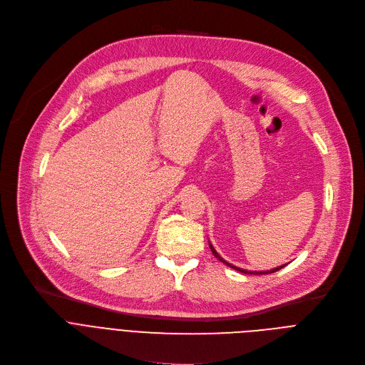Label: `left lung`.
Masks as SVG:
<instances>
[{
  "mask_svg": "<svg viewBox=\"0 0 365 365\" xmlns=\"http://www.w3.org/2000/svg\"><path fill=\"white\" fill-rule=\"evenodd\" d=\"M209 245H210V250H212V252H213V255L217 258V259H220L223 264H226L227 267H230V268H233V269H236V271H240V272H245V274H271V272H275V271H278V269H281V268H284L287 264H284V265H279V267H277V268H272V269H269V271H247V269H242V268H237V267H235V265H232V264H229V262H226L217 252H216V250L213 248V245L210 244L209 242Z\"/></svg>",
  "mask_w": 365,
  "mask_h": 365,
  "instance_id": "1",
  "label": "left lung"
}]
</instances>
